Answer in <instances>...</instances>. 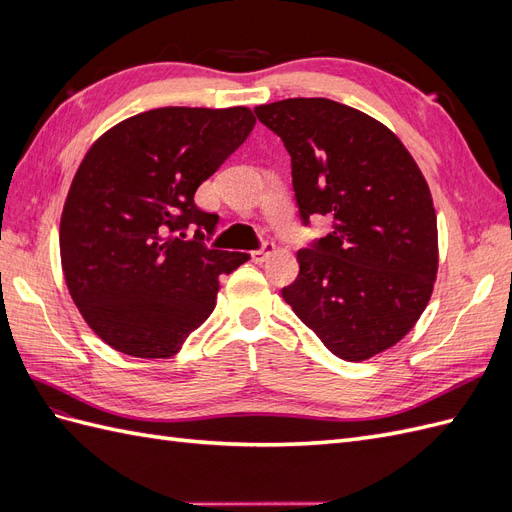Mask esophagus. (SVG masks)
<instances>
[{
	"label": "esophagus",
	"mask_w": 512,
	"mask_h": 512,
	"mask_svg": "<svg viewBox=\"0 0 512 512\" xmlns=\"http://www.w3.org/2000/svg\"><path fill=\"white\" fill-rule=\"evenodd\" d=\"M273 252H275V245L273 243H265V245L260 247V250L252 252V260L258 262V265H262V262H267L273 256Z\"/></svg>",
	"instance_id": "obj_1"
}]
</instances>
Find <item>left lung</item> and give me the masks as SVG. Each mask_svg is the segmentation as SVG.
<instances>
[{
  "label": "left lung",
  "instance_id": "left-lung-1",
  "mask_svg": "<svg viewBox=\"0 0 512 512\" xmlns=\"http://www.w3.org/2000/svg\"><path fill=\"white\" fill-rule=\"evenodd\" d=\"M254 113L290 153L301 220L333 215L282 297L335 356L367 361L406 337L436 284L429 185L404 143L352 106L288 98Z\"/></svg>",
  "mask_w": 512,
  "mask_h": 512
}]
</instances>
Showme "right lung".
<instances>
[{"mask_svg": "<svg viewBox=\"0 0 512 512\" xmlns=\"http://www.w3.org/2000/svg\"><path fill=\"white\" fill-rule=\"evenodd\" d=\"M256 123L247 106H164L106 130L89 147L61 211L70 297L102 342L170 359L215 307L220 275L250 254L211 250L218 215L194 194ZM196 227L183 242L177 229Z\"/></svg>", "mask_w": 512, "mask_h": 512, "instance_id": "obj_1", "label": "right lung"}]
</instances>
